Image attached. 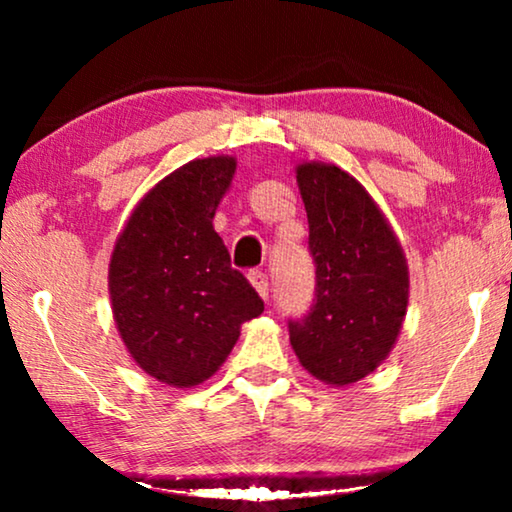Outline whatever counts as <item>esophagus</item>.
<instances>
[{
  "mask_svg": "<svg viewBox=\"0 0 512 512\" xmlns=\"http://www.w3.org/2000/svg\"><path fill=\"white\" fill-rule=\"evenodd\" d=\"M249 282L254 284V289L261 293L263 300H268V293H270V286H268V275H265L263 270H251L249 272Z\"/></svg>",
  "mask_w": 512,
  "mask_h": 512,
  "instance_id": "34e87169",
  "label": "esophagus"
}]
</instances>
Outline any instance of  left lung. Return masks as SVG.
I'll use <instances>...</instances> for the list:
<instances>
[{"label":"left lung","mask_w":512,"mask_h":512,"mask_svg":"<svg viewBox=\"0 0 512 512\" xmlns=\"http://www.w3.org/2000/svg\"><path fill=\"white\" fill-rule=\"evenodd\" d=\"M314 300L289 319V338L307 373L345 387L380 366L408 307V265L394 230L354 177L335 165H298Z\"/></svg>","instance_id":"obj_1"}]
</instances>
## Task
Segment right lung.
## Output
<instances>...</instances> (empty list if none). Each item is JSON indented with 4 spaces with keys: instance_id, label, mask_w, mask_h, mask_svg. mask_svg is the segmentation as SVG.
Segmentation results:
<instances>
[{
    "instance_id": "right-lung-1",
    "label": "right lung",
    "mask_w": 512,
    "mask_h": 512,
    "mask_svg": "<svg viewBox=\"0 0 512 512\" xmlns=\"http://www.w3.org/2000/svg\"><path fill=\"white\" fill-rule=\"evenodd\" d=\"M235 158L191 160L151 188L118 235L109 293L137 366L172 387L212 377L263 300L212 226Z\"/></svg>"
}]
</instances>
